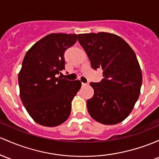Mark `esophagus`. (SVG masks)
<instances>
[{
  "label": "esophagus",
  "mask_w": 159,
  "mask_h": 159,
  "mask_svg": "<svg viewBox=\"0 0 159 159\" xmlns=\"http://www.w3.org/2000/svg\"><path fill=\"white\" fill-rule=\"evenodd\" d=\"M81 84H82L83 87H84V86H88L89 84L88 83H84V82H82V83H81Z\"/></svg>",
  "instance_id": "1"
}]
</instances>
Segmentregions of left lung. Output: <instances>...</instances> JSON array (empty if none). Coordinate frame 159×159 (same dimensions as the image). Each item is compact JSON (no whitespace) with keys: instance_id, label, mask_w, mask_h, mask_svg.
<instances>
[{"instance_id":"8db88e82","label":"left lung","mask_w":159,"mask_h":159,"mask_svg":"<svg viewBox=\"0 0 159 159\" xmlns=\"http://www.w3.org/2000/svg\"><path fill=\"white\" fill-rule=\"evenodd\" d=\"M91 67L102 69L99 83H90L94 90L87 101L90 116L103 125H116L131 112L139 98L142 71L136 54L125 40L107 32L78 34Z\"/></svg>"}]
</instances>
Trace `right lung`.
<instances>
[{
  "label": "right lung",
  "mask_w": 159,
  "mask_h": 159,
  "mask_svg": "<svg viewBox=\"0 0 159 159\" xmlns=\"http://www.w3.org/2000/svg\"><path fill=\"white\" fill-rule=\"evenodd\" d=\"M77 39V34L52 33L34 43L22 61L18 75L21 100L32 119L43 126H58L70 116L81 82L57 75L65 69L64 53Z\"/></svg>",
  "instance_id": "obj_1"
}]
</instances>
